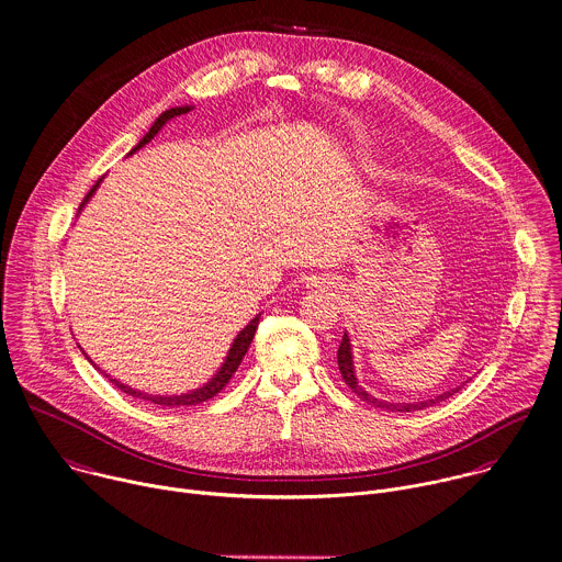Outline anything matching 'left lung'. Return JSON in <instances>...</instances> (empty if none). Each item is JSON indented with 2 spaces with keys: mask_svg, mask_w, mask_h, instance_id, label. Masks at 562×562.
Segmentation results:
<instances>
[{
  "mask_svg": "<svg viewBox=\"0 0 562 562\" xmlns=\"http://www.w3.org/2000/svg\"><path fill=\"white\" fill-rule=\"evenodd\" d=\"M337 363H339V372H341V376H344L346 385H348V387H350L359 398L368 401V403H370V405H374V407L387 409V412H401V414H405V412H418V409L431 407V405H436V403H440V401H447L449 396H453V394L460 390V387H456V390H451V392H445V394H440V396H434V398H429V401H418V403H387V401L374 398V396H372V394H368V392L359 385V381H357V374H355V361H352V346H350V337H348V333H344L341 346H339V350H337Z\"/></svg>",
  "mask_w": 562,
  "mask_h": 562,
  "instance_id": "1",
  "label": "left lung"
}]
</instances>
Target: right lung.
<instances>
[{
  "mask_svg": "<svg viewBox=\"0 0 562 562\" xmlns=\"http://www.w3.org/2000/svg\"><path fill=\"white\" fill-rule=\"evenodd\" d=\"M192 106L190 104H183V106H172V109H168V111H164L155 122H153V126L148 128V133L131 148V153L128 155H133L135 150H139L142 146H146L161 128H164V124L166 122H170L172 117H177V115H181V113H188ZM100 181L102 179H98L95 181V186L87 192V196L82 199V203H80V207H78V214H80V210L87 205V201L93 196V192H95V188L100 186ZM258 322H260V313L236 335V339H234V344L229 346V350H227V357H225V361H223V366L218 368V372L205 383V385H201L199 390H192V392H188V394H172V396H161V394H146V392H139V390H133V387H128V385H124V383H120V381H115V379H111L109 374H104L117 390H122L124 394H128V396H133V398H142V401H148V403H155V405H161V407H179V405H199V403H205V401H210V398H214L227 383H229V379L234 376V372L238 370V366H240V361H243V357H245V352L249 350V346H251V339H254V335H256V328H258ZM80 348V346H78ZM82 350V348H80ZM82 355H85V350H82ZM87 357V355H85ZM89 359V357H87ZM91 361V359H89ZM91 366H95L93 361H91ZM100 370V368H98Z\"/></svg>",
  "mask_w": 562,
  "mask_h": 562,
  "instance_id": "right-lung-1",
  "label": "right lung"
}]
</instances>
